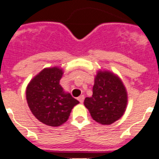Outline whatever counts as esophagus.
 Wrapping results in <instances>:
<instances>
[{"mask_svg": "<svg viewBox=\"0 0 159 159\" xmlns=\"http://www.w3.org/2000/svg\"><path fill=\"white\" fill-rule=\"evenodd\" d=\"M78 101L80 102V103H82V102H84V96H83V95L80 96V97H78Z\"/></svg>", "mask_w": 159, "mask_h": 159, "instance_id": "1", "label": "esophagus"}]
</instances>
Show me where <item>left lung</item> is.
I'll list each match as a JSON object with an SVG mask.
<instances>
[{
  "mask_svg": "<svg viewBox=\"0 0 159 159\" xmlns=\"http://www.w3.org/2000/svg\"><path fill=\"white\" fill-rule=\"evenodd\" d=\"M92 91V97L85 98L84 106L95 121L106 125L122 117L127 106L128 95L117 75L105 69L97 71Z\"/></svg>",
  "mask_w": 159,
  "mask_h": 159,
  "instance_id": "8db88e82",
  "label": "left lung"
}]
</instances>
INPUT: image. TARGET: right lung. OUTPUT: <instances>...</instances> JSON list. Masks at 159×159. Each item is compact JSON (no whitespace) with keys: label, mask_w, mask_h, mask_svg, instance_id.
I'll list each match as a JSON object with an SVG mask.
<instances>
[{"label":"right lung","mask_w":159,"mask_h":159,"mask_svg":"<svg viewBox=\"0 0 159 159\" xmlns=\"http://www.w3.org/2000/svg\"><path fill=\"white\" fill-rule=\"evenodd\" d=\"M62 74L61 67H45L26 87V101L32 114L40 122L52 127L65 123L72 108L79 103L59 84Z\"/></svg>","instance_id":"1"}]
</instances>
